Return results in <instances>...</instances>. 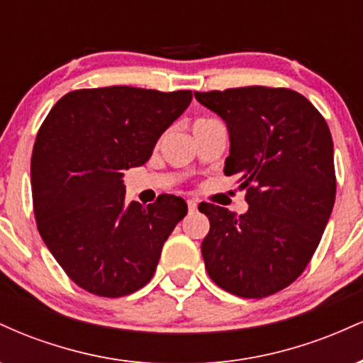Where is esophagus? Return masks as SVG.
I'll list each match as a JSON object with an SVG mask.
<instances>
[{"mask_svg":"<svg viewBox=\"0 0 363 363\" xmlns=\"http://www.w3.org/2000/svg\"><path fill=\"white\" fill-rule=\"evenodd\" d=\"M187 208H189V211H194L198 208V201L196 199H187Z\"/></svg>","mask_w":363,"mask_h":363,"instance_id":"1","label":"esophagus"}]
</instances>
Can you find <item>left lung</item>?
<instances>
[{"instance_id": "left-lung-1", "label": "left lung", "mask_w": 363, "mask_h": 363, "mask_svg": "<svg viewBox=\"0 0 363 363\" xmlns=\"http://www.w3.org/2000/svg\"><path fill=\"white\" fill-rule=\"evenodd\" d=\"M225 121L230 155L249 210L235 216L203 203L210 220L201 254L210 278L237 297L262 298L301 277L336 198L333 138L320 112L298 91L240 86L194 91Z\"/></svg>"}]
</instances>
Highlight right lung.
<instances>
[{"instance_id": "obj_1", "label": "right lung", "mask_w": 363, "mask_h": 363, "mask_svg": "<svg viewBox=\"0 0 363 363\" xmlns=\"http://www.w3.org/2000/svg\"><path fill=\"white\" fill-rule=\"evenodd\" d=\"M191 99V90L82 89L61 97L44 119L30 162L37 228L83 290L116 298L152 280L187 205L172 194L148 206L126 205L123 170L152 157Z\"/></svg>"}]
</instances>
